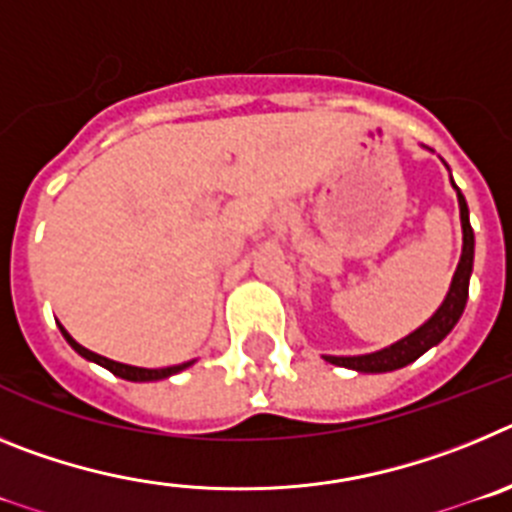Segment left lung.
I'll use <instances>...</instances> for the list:
<instances>
[{
	"label": "left lung",
	"mask_w": 512,
	"mask_h": 512,
	"mask_svg": "<svg viewBox=\"0 0 512 512\" xmlns=\"http://www.w3.org/2000/svg\"><path fill=\"white\" fill-rule=\"evenodd\" d=\"M456 197H459V210H461V230H464V248H461V259L456 266L454 282H451L449 295L443 300V305L438 307L436 315L425 325H420L415 333H410L408 338L392 343L390 348H382V351H374V354L366 356H325V361L336 366H346V369H356V372L364 374H379V372H395L402 366L413 364L418 356H423L425 351L436 343H441L443 338L449 336L451 328L459 323L464 305H467L469 297V274H472V261H474V233L472 225H469V207L464 194L456 189Z\"/></svg>",
	"instance_id": "1"
}]
</instances>
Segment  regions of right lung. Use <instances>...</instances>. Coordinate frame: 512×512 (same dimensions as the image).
<instances>
[{
    "label": "right lung",
    "instance_id": "1",
    "mask_svg": "<svg viewBox=\"0 0 512 512\" xmlns=\"http://www.w3.org/2000/svg\"><path fill=\"white\" fill-rule=\"evenodd\" d=\"M63 338L71 343V348H74L76 354H81L84 359L89 361H97L99 366H104V369H110L112 374H117V377L128 379V382H153V379H164V377H171V374L182 372V369H187V366H192V361H187V364H176V366H166V369H140V366H128V364H120V361H112V359H104V356L94 354V351H89V348L79 346V343L74 341V338L66 333V330L61 328Z\"/></svg>",
    "mask_w": 512,
    "mask_h": 512
}]
</instances>
